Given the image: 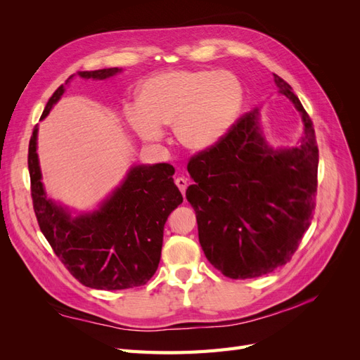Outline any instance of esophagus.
Here are the masks:
<instances>
[{
    "instance_id": "1",
    "label": "esophagus",
    "mask_w": 360,
    "mask_h": 360,
    "mask_svg": "<svg viewBox=\"0 0 360 360\" xmlns=\"http://www.w3.org/2000/svg\"><path fill=\"white\" fill-rule=\"evenodd\" d=\"M176 184H177V188L180 189V192L183 193V197H184V193H186V188H188V180L183 179V177H177Z\"/></svg>"
}]
</instances>
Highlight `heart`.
<instances>
[{
    "instance_id": "b5f03b06",
    "label": "heart",
    "mask_w": 360,
    "mask_h": 360,
    "mask_svg": "<svg viewBox=\"0 0 360 360\" xmlns=\"http://www.w3.org/2000/svg\"><path fill=\"white\" fill-rule=\"evenodd\" d=\"M245 91L231 72L171 70L151 76L138 91V105L124 108L136 135L158 143L162 126L172 124L174 136L195 153L217 146L240 114Z\"/></svg>"
}]
</instances>
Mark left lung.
Listing matches in <instances>:
<instances>
[{
  "instance_id": "obj_1",
  "label": "left lung",
  "mask_w": 360,
  "mask_h": 360,
  "mask_svg": "<svg viewBox=\"0 0 360 360\" xmlns=\"http://www.w3.org/2000/svg\"><path fill=\"white\" fill-rule=\"evenodd\" d=\"M278 91L302 115L299 146L274 148L246 112L213 148L195 155L186 191L207 259L231 279L258 278L287 264L311 225L317 193L319 147L309 115L291 86Z\"/></svg>"
}]
</instances>
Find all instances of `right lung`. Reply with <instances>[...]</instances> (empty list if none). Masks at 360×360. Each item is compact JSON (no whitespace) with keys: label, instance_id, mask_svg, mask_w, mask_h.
I'll return each instance as SVG.
<instances>
[{"label":"right lung","instance_id":"obj_1","mask_svg":"<svg viewBox=\"0 0 360 360\" xmlns=\"http://www.w3.org/2000/svg\"><path fill=\"white\" fill-rule=\"evenodd\" d=\"M120 72L111 68L78 72V76L102 81ZM73 76L51 96L41 118L61 99ZM37 130L36 126L28 147L31 198L40 230L53 252L85 287L110 291L147 284L160 261L163 226L183 202L172 179L176 169L169 163L134 165L96 210L72 216L66 205L48 197L43 186Z\"/></svg>","mask_w":360,"mask_h":360}]
</instances>
